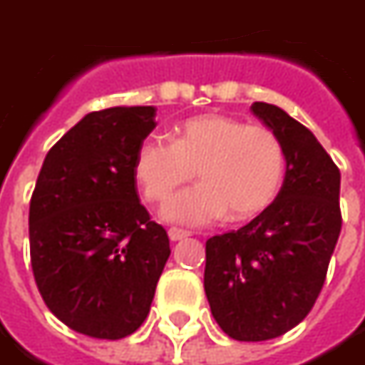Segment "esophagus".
I'll use <instances>...</instances> for the list:
<instances>
[{"label":"esophagus","mask_w":365,"mask_h":365,"mask_svg":"<svg viewBox=\"0 0 365 365\" xmlns=\"http://www.w3.org/2000/svg\"><path fill=\"white\" fill-rule=\"evenodd\" d=\"M168 235L172 241H182L185 237H190V231H185V229H180V227H172L170 231H168Z\"/></svg>","instance_id":"esophagus-1"}]
</instances>
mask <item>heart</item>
Wrapping results in <instances>:
<instances>
[{"mask_svg": "<svg viewBox=\"0 0 365 365\" xmlns=\"http://www.w3.org/2000/svg\"><path fill=\"white\" fill-rule=\"evenodd\" d=\"M195 172L201 185L178 195L165 211L168 217L191 225L223 215L247 221L264 213L277 200L287 156L271 128L223 114L183 120L174 142L148 136L134 156V178L142 195L154 205H165Z\"/></svg>", "mask_w": 365, "mask_h": 365, "instance_id": "obj_1", "label": "heart"}]
</instances>
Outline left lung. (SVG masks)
<instances>
[{"instance_id": "obj_1", "label": "left lung", "mask_w": 365, "mask_h": 365, "mask_svg": "<svg viewBox=\"0 0 365 365\" xmlns=\"http://www.w3.org/2000/svg\"><path fill=\"white\" fill-rule=\"evenodd\" d=\"M251 110L282 142L284 182L264 213L207 239L203 274L211 314L239 342L272 340L307 318L342 229L340 170L314 134L274 104Z\"/></svg>"}]
</instances>
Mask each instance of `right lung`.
Segmentation results:
<instances>
[{
  "label": "right lung",
  "instance_id": "right-lung-1",
  "mask_svg": "<svg viewBox=\"0 0 365 365\" xmlns=\"http://www.w3.org/2000/svg\"><path fill=\"white\" fill-rule=\"evenodd\" d=\"M154 106L86 114L45 156L29 203L33 277L71 330L120 340L146 320L172 253L140 203L134 156Z\"/></svg>",
  "mask_w": 365,
  "mask_h": 365
}]
</instances>
